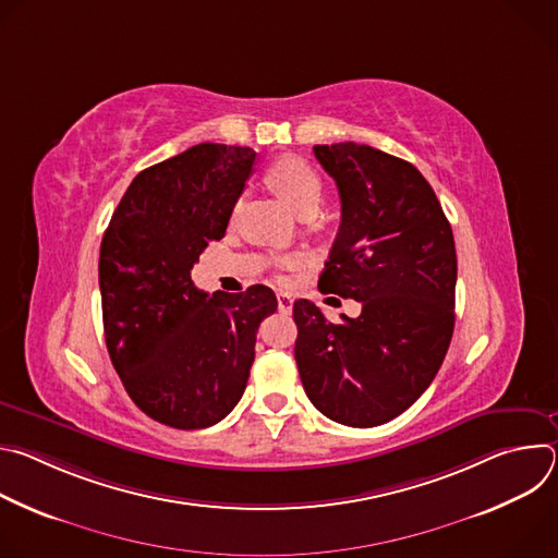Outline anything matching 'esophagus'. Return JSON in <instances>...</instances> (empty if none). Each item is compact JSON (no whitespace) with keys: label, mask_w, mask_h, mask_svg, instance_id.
Listing matches in <instances>:
<instances>
[{"label":"esophagus","mask_w":558,"mask_h":558,"mask_svg":"<svg viewBox=\"0 0 558 558\" xmlns=\"http://www.w3.org/2000/svg\"><path fill=\"white\" fill-rule=\"evenodd\" d=\"M291 308H293L291 293H278V311L287 315V313H291Z\"/></svg>","instance_id":"34e87169"}]
</instances>
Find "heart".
<instances>
[{
	"label": "heart",
	"mask_w": 558,
	"mask_h": 558,
	"mask_svg": "<svg viewBox=\"0 0 558 558\" xmlns=\"http://www.w3.org/2000/svg\"><path fill=\"white\" fill-rule=\"evenodd\" d=\"M267 181L274 192L287 201L300 216L315 211L323 198V179L306 161L298 156H282L269 168ZM280 267L298 269L302 265V256L289 254L282 256Z\"/></svg>",
	"instance_id": "obj_1"
}]
</instances>
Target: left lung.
Instances as JSON below:
<instances>
[{
	"instance_id": "8db88e82",
	"label": "left lung",
	"mask_w": 558,
	"mask_h": 558,
	"mask_svg": "<svg viewBox=\"0 0 558 558\" xmlns=\"http://www.w3.org/2000/svg\"><path fill=\"white\" fill-rule=\"evenodd\" d=\"M313 154L342 203L317 287L357 300L362 313L333 325L313 302L295 300V362L317 411L371 428L413 407L446 357L454 238L433 187L409 161L353 141L315 145Z\"/></svg>"
}]
</instances>
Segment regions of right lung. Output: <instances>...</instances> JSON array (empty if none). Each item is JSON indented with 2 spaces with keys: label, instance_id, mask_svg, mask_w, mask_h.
Instances as JSON below:
<instances>
[{
  "label": "right lung",
  "instance_id": "obj_1",
  "mask_svg": "<svg viewBox=\"0 0 558 558\" xmlns=\"http://www.w3.org/2000/svg\"><path fill=\"white\" fill-rule=\"evenodd\" d=\"M252 147L198 143L130 183L104 233L99 289L106 347L132 402L181 430L218 424L245 392L265 284L207 295L192 267L225 235L252 174Z\"/></svg>",
  "mask_w": 558,
  "mask_h": 558
}]
</instances>
